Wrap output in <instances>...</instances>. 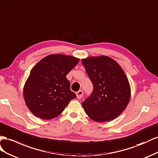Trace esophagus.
I'll return each instance as SVG.
<instances>
[{
	"label": "esophagus",
	"instance_id": "obj_1",
	"mask_svg": "<svg viewBox=\"0 0 158 158\" xmlns=\"http://www.w3.org/2000/svg\"><path fill=\"white\" fill-rule=\"evenodd\" d=\"M76 95H77V98H79V99L81 98L83 95V91H82V90H79V91L76 93Z\"/></svg>",
	"mask_w": 158,
	"mask_h": 158
}]
</instances>
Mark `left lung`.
<instances>
[{
  "label": "left lung",
  "instance_id": "obj_1",
  "mask_svg": "<svg viewBox=\"0 0 158 158\" xmlns=\"http://www.w3.org/2000/svg\"><path fill=\"white\" fill-rule=\"evenodd\" d=\"M93 91L82 106L90 118L98 123L114 120L128 105L131 89L120 65L106 56H90L82 60Z\"/></svg>",
  "mask_w": 158,
  "mask_h": 158
}]
</instances>
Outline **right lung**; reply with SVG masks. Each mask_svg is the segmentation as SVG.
I'll return each mask as SVG.
<instances>
[{
    "mask_svg": "<svg viewBox=\"0 0 158 158\" xmlns=\"http://www.w3.org/2000/svg\"><path fill=\"white\" fill-rule=\"evenodd\" d=\"M79 61V58L71 56L51 54L31 69L23 95L27 107L34 116L44 120L56 118L76 97L66 75Z\"/></svg>",
    "mask_w": 158,
    "mask_h": 158,
    "instance_id": "add662e5",
    "label": "right lung"
}]
</instances>
